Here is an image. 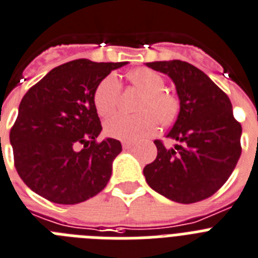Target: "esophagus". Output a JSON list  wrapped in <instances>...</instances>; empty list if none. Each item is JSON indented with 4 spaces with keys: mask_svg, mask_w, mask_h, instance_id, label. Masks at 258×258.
<instances>
[{
    "mask_svg": "<svg viewBox=\"0 0 258 258\" xmlns=\"http://www.w3.org/2000/svg\"><path fill=\"white\" fill-rule=\"evenodd\" d=\"M133 146L134 144H132V142H122V147H124L125 150H129V149H132Z\"/></svg>",
    "mask_w": 258,
    "mask_h": 258,
    "instance_id": "1",
    "label": "esophagus"
}]
</instances>
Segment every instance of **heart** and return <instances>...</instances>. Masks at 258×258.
<instances>
[{
    "label": "heart",
    "instance_id": "heart-1",
    "mask_svg": "<svg viewBox=\"0 0 258 258\" xmlns=\"http://www.w3.org/2000/svg\"><path fill=\"white\" fill-rule=\"evenodd\" d=\"M129 81L145 92L140 104L141 113H116L104 124L107 136L125 142H134L155 133L158 121L163 125L172 124L179 114V102L171 94L164 92L166 82L160 74L147 68H140L129 73ZM120 79L109 74L99 83L94 92V105L100 116H108L116 109L120 98Z\"/></svg>",
    "mask_w": 258,
    "mask_h": 258
}]
</instances>
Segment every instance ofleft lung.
Returning a JSON list of instances; mask_svg holds the SVG:
<instances>
[{
  "instance_id": "8db88e82",
  "label": "left lung",
  "mask_w": 258,
  "mask_h": 258,
  "mask_svg": "<svg viewBox=\"0 0 258 258\" xmlns=\"http://www.w3.org/2000/svg\"><path fill=\"white\" fill-rule=\"evenodd\" d=\"M146 66L175 83L180 111L167 137L179 144L166 149L154 141L158 155L144 168L147 184L180 204L214 195L227 181L241 154V125L228 96L204 72L185 61H154Z\"/></svg>"
}]
</instances>
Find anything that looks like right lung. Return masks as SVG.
Returning a JSON list of instances; mask_svg holds the SVG:
<instances>
[{
  "label": "right lung",
  "instance_id": "right-lung-1",
  "mask_svg": "<svg viewBox=\"0 0 258 258\" xmlns=\"http://www.w3.org/2000/svg\"><path fill=\"white\" fill-rule=\"evenodd\" d=\"M125 62L70 61L50 70L23 96L10 131L17 172L24 184L54 204L74 205L105 188L120 141L105 138L94 92Z\"/></svg>",
  "mask_w": 258,
  "mask_h": 258
}]
</instances>
